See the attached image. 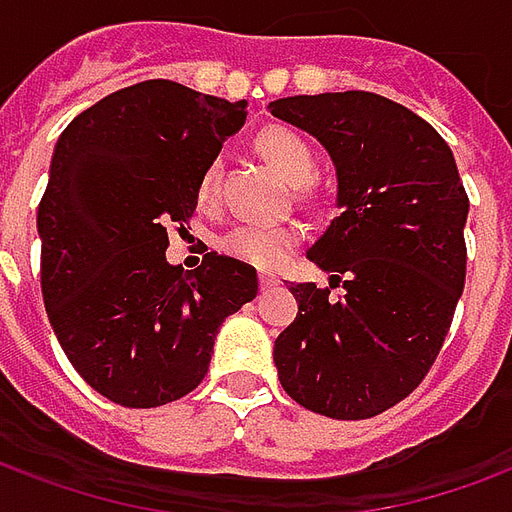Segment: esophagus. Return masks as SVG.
I'll return each instance as SVG.
<instances>
[{
    "label": "esophagus",
    "mask_w": 512,
    "mask_h": 512,
    "mask_svg": "<svg viewBox=\"0 0 512 512\" xmlns=\"http://www.w3.org/2000/svg\"><path fill=\"white\" fill-rule=\"evenodd\" d=\"M274 285H279V279H276L274 274H268V271H260V287L268 290V287H274Z\"/></svg>",
    "instance_id": "obj_1"
}]
</instances>
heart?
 Instances as JSON below:
<instances>
[{
  "label": "heart",
  "instance_id": "heart-1",
  "mask_svg": "<svg viewBox=\"0 0 512 512\" xmlns=\"http://www.w3.org/2000/svg\"><path fill=\"white\" fill-rule=\"evenodd\" d=\"M257 149L271 162V168L287 179L290 184H306L314 176L317 157L304 135H298L290 127L271 124L257 135ZM219 189V160H211L200 173L198 181V200L211 203L217 198ZM304 227L295 222H241L230 227L225 236L219 238V246L227 255L244 260L249 266L257 268H276L293 255V249L301 244Z\"/></svg>",
  "mask_w": 512,
  "mask_h": 512
}]
</instances>
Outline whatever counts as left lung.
Instances as JSON below:
<instances>
[{
  "instance_id": "obj_1",
  "label": "left lung",
  "mask_w": 512,
  "mask_h": 512,
  "mask_svg": "<svg viewBox=\"0 0 512 512\" xmlns=\"http://www.w3.org/2000/svg\"><path fill=\"white\" fill-rule=\"evenodd\" d=\"M268 108L328 149L342 208L306 255L345 295L290 287L298 317L276 336L279 382L325 418H374L426 380L448 336L467 279V189L442 135L388 97L301 94Z\"/></svg>"
}]
</instances>
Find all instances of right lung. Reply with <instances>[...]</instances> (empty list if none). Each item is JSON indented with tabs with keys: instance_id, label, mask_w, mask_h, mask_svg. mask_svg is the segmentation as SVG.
I'll return each mask as SVG.
<instances>
[{
	"instance_id": "right-lung-1",
	"label": "right lung",
	"mask_w": 512,
	"mask_h": 512,
	"mask_svg": "<svg viewBox=\"0 0 512 512\" xmlns=\"http://www.w3.org/2000/svg\"><path fill=\"white\" fill-rule=\"evenodd\" d=\"M244 119V100L154 78L78 113L56 143L37 208L45 312L75 372L121 407L195 391L219 325L257 295L241 260H165L168 225L192 219L200 173Z\"/></svg>"
}]
</instances>
